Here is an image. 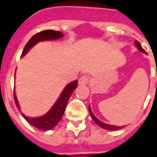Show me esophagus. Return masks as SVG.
Returning a JSON list of instances; mask_svg holds the SVG:
<instances>
[{"label": "esophagus", "mask_w": 157, "mask_h": 157, "mask_svg": "<svg viewBox=\"0 0 157 157\" xmlns=\"http://www.w3.org/2000/svg\"><path fill=\"white\" fill-rule=\"evenodd\" d=\"M89 82V76L88 75H82L78 79V84L79 85H87Z\"/></svg>", "instance_id": "1"}]
</instances>
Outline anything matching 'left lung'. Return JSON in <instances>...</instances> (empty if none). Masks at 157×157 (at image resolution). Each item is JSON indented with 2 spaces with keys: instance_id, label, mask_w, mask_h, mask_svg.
I'll list each match as a JSON object with an SVG mask.
<instances>
[{
  "instance_id": "obj_1",
  "label": "left lung",
  "mask_w": 157,
  "mask_h": 157,
  "mask_svg": "<svg viewBox=\"0 0 157 157\" xmlns=\"http://www.w3.org/2000/svg\"><path fill=\"white\" fill-rule=\"evenodd\" d=\"M135 44H136V47H138V50H139L140 52L145 53L146 51L143 49V47H142L141 44L138 42V41H136ZM88 110H89V113H90V115H91V117H92V120H94V122H95L98 125H99L101 128H104V129H107V130H117V129H120L121 128H123V126H121V127H120V126H115V125L107 124H105V123L101 122V121H100V120H98V118L95 117V115L92 114V111H91V108H90V106L88 107Z\"/></svg>"
}]
</instances>
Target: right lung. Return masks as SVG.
<instances>
[{
	"mask_svg": "<svg viewBox=\"0 0 157 157\" xmlns=\"http://www.w3.org/2000/svg\"><path fill=\"white\" fill-rule=\"evenodd\" d=\"M64 36L62 34V33L59 31H54V30H44L42 32L37 33L34 36H33L29 42H27L25 45L23 52H22L21 56H24L28 53L29 50L31 49L34 45H36L38 42H42V41H46V40H56L58 38H60ZM78 86V81L75 80L65 87V88L63 90L61 95L57 100L53 107L46 114V115H42L41 117L37 118H31L28 117L24 114H22L23 117L27 120V122L30 124L35 127L36 128H38L40 130H49L52 129L60 121L62 116L64 115V112L65 110V107L67 105V102L69 99H70V96L74 92V90ZM14 98L16 106L19 108V102L17 100L16 95H15V92H14Z\"/></svg>",
	"mask_w": 157,
	"mask_h": 157,
	"instance_id": "1",
	"label": "right lung"
}]
</instances>
